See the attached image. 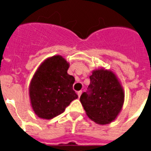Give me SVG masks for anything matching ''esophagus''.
<instances>
[{"instance_id":"34e87169","label":"esophagus","mask_w":151,"mask_h":151,"mask_svg":"<svg viewBox=\"0 0 151 151\" xmlns=\"http://www.w3.org/2000/svg\"><path fill=\"white\" fill-rule=\"evenodd\" d=\"M82 91H78L77 92V94H78V97H80V96H81V94H82Z\"/></svg>"}]
</instances>
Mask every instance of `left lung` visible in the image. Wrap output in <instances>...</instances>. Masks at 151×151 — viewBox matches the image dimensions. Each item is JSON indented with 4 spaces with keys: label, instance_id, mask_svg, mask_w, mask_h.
I'll return each instance as SVG.
<instances>
[{
    "label": "left lung",
    "instance_id": "1",
    "mask_svg": "<svg viewBox=\"0 0 151 151\" xmlns=\"http://www.w3.org/2000/svg\"><path fill=\"white\" fill-rule=\"evenodd\" d=\"M90 80L88 91L82 93L80 101L91 120L100 125L110 123L123 106L122 85L113 72L104 69L94 70Z\"/></svg>",
    "mask_w": 151,
    "mask_h": 151
}]
</instances>
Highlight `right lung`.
<instances>
[{
	"label": "right lung",
	"instance_id": "right-lung-1",
	"mask_svg": "<svg viewBox=\"0 0 151 151\" xmlns=\"http://www.w3.org/2000/svg\"><path fill=\"white\" fill-rule=\"evenodd\" d=\"M69 63L60 55L49 57L38 68L29 85L35 113L50 119L63 113L78 95L73 89L75 78L67 73Z\"/></svg>",
	"mask_w": 151,
	"mask_h": 151
}]
</instances>
